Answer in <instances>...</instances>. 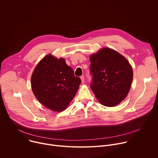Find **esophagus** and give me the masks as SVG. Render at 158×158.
Listing matches in <instances>:
<instances>
[{
  "label": "esophagus",
  "mask_w": 158,
  "mask_h": 158,
  "mask_svg": "<svg viewBox=\"0 0 158 158\" xmlns=\"http://www.w3.org/2000/svg\"><path fill=\"white\" fill-rule=\"evenodd\" d=\"M81 82H82V84H84V76H81Z\"/></svg>",
  "instance_id": "obj_1"
}]
</instances>
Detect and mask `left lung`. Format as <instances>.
Segmentation results:
<instances>
[{"mask_svg": "<svg viewBox=\"0 0 158 158\" xmlns=\"http://www.w3.org/2000/svg\"><path fill=\"white\" fill-rule=\"evenodd\" d=\"M93 80L91 88L99 102L107 107L120 104L127 96L133 79L132 68L123 55L109 48L90 56Z\"/></svg>", "mask_w": 158, "mask_h": 158, "instance_id": "1", "label": "left lung"}]
</instances>
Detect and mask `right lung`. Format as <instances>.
Wrapping results in <instances>:
<instances>
[{"label": "right lung", "instance_id": "obj_1", "mask_svg": "<svg viewBox=\"0 0 158 158\" xmlns=\"http://www.w3.org/2000/svg\"><path fill=\"white\" fill-rule=\"evenodd\" d=\"M81 83L64 58L44 57L31 76V87L37 99L46 107L60 112L68 107Z\"/></svg>", "mask_w": 158, "mask_h": 158}]
</instances>
